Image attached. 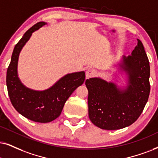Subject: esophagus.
<instances>
[{"label":"esophagus","mask_w":158,"mask_h":158,"mask_svg":"<svg viewBox=\"0 0 158 158\" xmlns=\"http://www.w3.org/2000/svg\"><path fill=\"white\" fill-rule=\"evenodd\" d=\"M96 74V71L93 69H88L86 71V77L90 78Z\"/></svg>","instance_id":"1"}]
</instances>
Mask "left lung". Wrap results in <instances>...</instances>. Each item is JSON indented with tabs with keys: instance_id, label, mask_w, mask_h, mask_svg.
Instances as JSON below:
<instances>
[{
	"instance_id": "left-lung-1",
	"label": "left lung",
	"mask_w": 158,
	"mask_h": 158,
	"mask_svg": "<svg viewBox=\"0 0 158 158\" xmlns=\"http://www.w3.org/2000/svg\"><path fill=\"white\" fill-rule=\"evenodd\" d=\"M118 65L127 75L125 87L99 77L85 81L89 118L103 130H118L132 125L142 113L150 92V66L140 40L131 55L123 56Z\"/></svg>"
}]
</instances>
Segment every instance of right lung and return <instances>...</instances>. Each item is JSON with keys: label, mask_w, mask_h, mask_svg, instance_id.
Instances as JSON below:
<instances>
[{"label": "right lung", "mask_w": 158, "mask_h": 158, "mask_svg": "<svg viewBox=\"0 0 158 158\" xmlns=\"http://www.w3.org/2000/svg\"><path fill=\"white\" fill-rule=\"evenodd\" d=\"M45 25L47 23L39 22L24 34L15 45L6 73L8 93L11 104L26 118L41 123H49L57 118L70 95L85 79V71L69 73L49 89L42 91L30 89L21 82L17 72L19 53L32 33Z\"/></svg>", "instance_id": "obj_1"}]
</instances>
